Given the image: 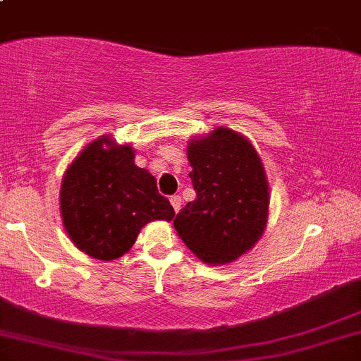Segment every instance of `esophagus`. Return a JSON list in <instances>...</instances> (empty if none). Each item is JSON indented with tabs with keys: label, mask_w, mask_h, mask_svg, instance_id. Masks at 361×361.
<instances>
[{
	"label": "esophagus",
	"mask_w": 361,
	"mask_h": 361,
	"mask_svg": "<svg viewBox=\"0 0 361 361\" xmlns=\"http://www.w3.org/2000/svg\"><path fill=\"white\" fill-rule=\"evenodd\" d=\"M171 205L174 209V212H178L181 209V197L180 195H173L171 197Z\"/></svg>",
	"instance_id": "1"
}]
</instances>
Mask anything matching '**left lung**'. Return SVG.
Segmentation results:
<instances>
[{
  "instance_id": "obj_1",
  "label": "left lung",
  "mask_w": 361,
  "mask_h": 361,
  "mask_svg": "<svg viewBox=\"0 0 361 361\" xmlns=\"http://www.w3.org/2000/svg\"><path fill=\"white\" fill-rule=\"evenodd\" d=\"M193 190L173 224L185 245L207 264H228L262 236L269 187L259 154L240 133L214 130L188 147Z\"/></svg>"
}]
</instances>
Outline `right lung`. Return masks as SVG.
Segmentation results:
<instances>
[{
	"mask_svg": "<svg viewBox=\"0 0 361 361\" xmlns=\"http://www.w3.org/2000/svg\"><path fill=\"white\" fill-rule=\"evenodd\" d=\"M133 157L130 145L99 138L82 150L63 178V224L77 248L94 259H118L132 248L140 228L174 217L173 205L157 192L156 178L135 166Z\"/></svg>",
	"mask_w": 361,
	"mask_h": 361,
	"instance_id": "obj_1",
	"label": "right lung"
}]
</instances>
